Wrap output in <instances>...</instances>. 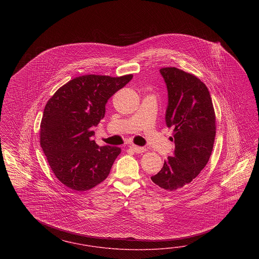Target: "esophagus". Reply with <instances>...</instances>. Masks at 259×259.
Listing matches in <instances>:
<instances>
[{
  "mask_svg": "<svg viewBox=\"0 0 259 259\" xmlns=\"http://www.w3.org/2000/svg\"><path fill=\"white\" fill-rule=\"evenodd\" d=\"M130 148L133 150L135 153H143L145 152L146 149L144 147H141V146H137V145H130Z\"/></svg>",
  "mask_w": 259,
  "mask_h": 259,
  "instance_id": "34e87169",
  "label": "esophagus"
}]
</instances>
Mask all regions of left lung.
Returning <instances> with one entry per match:
<instances>
[{
  "instance_id": "1",
  "label": "left lung",
  "mask_w": 259,
  "mask_h": 259,
  "mask_svg": "<svg viewBox=\"0 0 259 259\" xmlns=\"http://www.w3.org/2000/svg\"><path fill=\"white\" fill-rule=\"evenodd\" d=\"M160 74L168 90L166 124L174 127V157L151 178L166 191L185 188L209 161L215 137V114L210 92L193 74L163 67Z\"/></svg>"
}]
</instances>
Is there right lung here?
<instances>
[{
    "instance_id": "obj_1",
    "label": "right lung",
    "mask_w": 259,
    "mask_h": 259,
    "mask_svg": "<svg viewBox=\"0 0 259 259\" xmlns=\"http://www.w3.org/2000/svg\"><path fill=\"white\" fill-rule=\"evenodd\" d=\"M133 75H84L60 87L47 102L39 129V143L56 178L66 187L83 192L109 175L121 150L100 147L91 137L104 118L110 98Z\"/></svg>"
}]
</instances>
